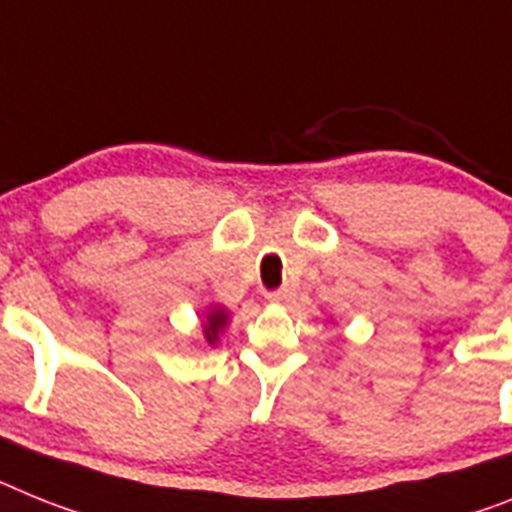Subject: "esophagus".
<instances>
[{
  "mask_svg": "<svg viewBox=\"0 0 512 512\" xmlns=\"http://www.w3.org/2000/svg\"><path fill=\"white\" fill-rule=\"evenodd\" d=\"M265 299H268L270 304H286L291 299V291L289 289H276V291H268L265 294Z\"/></svg>",
  "mask_w": 512,
  "mask_h": 512,
  "instance_id": "34e87169",
  "label": "esophagus"
}]
</instances>
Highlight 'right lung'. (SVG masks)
Returning a JSON list of instances; mask_svg holds the SVG:
<instances>
[{
	"label": "right lung",
	"mask_w": 512,
	"mask_h": 512,
	"mask_svg": "<svg viewBox=\"0 0 512 512\" xmlns=\"http://www.w3.org/2000/svg\"><path fill=\"white\" fill-rule=\"evenodd\" d=\"M226 322H229L226 309H221V307L210 309L208 320H205V325H203V336H205V341L210 343V346L218 341V336H221L223 328H226Z\"/></svg>",
	"instance_id": "add662e5"
}]
</instances>
